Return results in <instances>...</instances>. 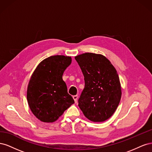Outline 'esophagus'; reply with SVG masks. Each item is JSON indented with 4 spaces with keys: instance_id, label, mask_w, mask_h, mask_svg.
I'll return each mask as SVG.
<instances>
[{
    "instance_id": "34e87169",
    "label": "esophagus",
    "mask_w": 152,
    "mask_h": 152,
    "mask_svg": "<svg viewBox=\"0 0 152 152\" xmlns=\"http://www.w3.org/2000/svg\"><path fill=\"white\" fill-rule=\"evenodd\" d=\"M73 99H74L75 102V103H77V99H78V96H77V95L73 96Z\"/></svg>"
}]
</instances>
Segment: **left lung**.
Instances as JSON below:
<instances>
[{
    "label": "left lung",
    "mask_w": 152,
    "mask_h": 152,
    "mask_svg": "<svg viewBox=\"0 0 152 152\" xmlns=\"http://www.w3.org/2000/svg\"><path fill=\"white\" fill-rule=\"evenodd\" d=\"M84 77L85 87L79 107L93 122L107 121L115 112L121 98L117 70L103 55L86 53L75 57Z\"/></svg>",
    "instance_id": "obj_1"
}]
</instances>
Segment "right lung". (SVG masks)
<instances>
[{"label":"right lung","mask_w":152,"mask_h":152,"mask_svg":"<svg viewBox=\"0 0 152 152\" xmlns=\"http://www.w3.org/2000/svg\"><path fill=\"white\" fill-rule=\"evenodd\" d=\"M72 63L69 56L56 55L40 63L27 89V101L32 113L44 122H53L74 103L62 76Z\"/></svg>","instance_id":"right-lung-1"}]
</instances>
